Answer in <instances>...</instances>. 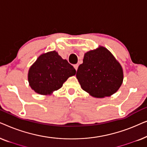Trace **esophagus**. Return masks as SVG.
Wrapping results in <instances>:
<instances>
[{"label": "esophagus", "mask_w": 147, "mask_h": 147, "mask_svg": "<svg viewBox=\"0 0 147 147\" xmlns=\"http://www.w3.org/2000/svg\"><path fill=\"white\" fill-rule=\"evenodd\" d=\"M74 68H75V69H76V71H77L78 68V64H75V65H74Z\"/></svg>", "instance_id": "esophagus-1"}]
</instances>
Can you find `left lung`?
Here are the masks:
<instances>
[{
    "label": "left lung",
    "instance_id": "8db88e82",
    "mask_svg": "<svg viewBox=\"0 0 147 147\" xmlns=\"http://www.w3.org/2000/svg\"><path fill=\"white\" fill-rule=\"evenodd\" d=\"M76 78L82 90L94 98L110 96L119 90L124 79L123 69L109 50L103 46L84 54Z\"/></svg>",
    "mask_w": 147,
    "mask_h": 147
}]
</instances>
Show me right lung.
I'll list each match as a JSON object with an SVG mask.
<instances>
[{"mask_svg":"<svg viewBox=\"0 0 147 147\" xmlns=\"http://www.w3.org/2000/svg\"><path fill=\"white\" fill-rule=\"evenodd\" d=\"M76 69L56 51L41 54L30 67L28 82L31 89L41 95H51L64 82L75 76Z\"/></svg>","mask_w":147,"mask_h":147,"instance_id":"obj_1","label":"right lung"}]
</instances>
